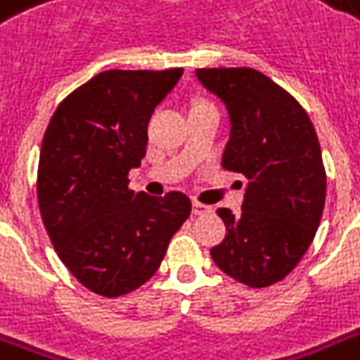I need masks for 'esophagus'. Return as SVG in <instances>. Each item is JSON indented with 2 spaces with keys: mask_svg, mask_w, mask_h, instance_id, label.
I'll return each mask as SVG.
<instances>
[{
  "mask_svg": "<svg viewBox=\"0 0 360 360\" xmlns=\"http://www.w3.org/2000/svg\"><path fill=\"white\" fill-rule=\"evenodd\" d=\"M192 213L196 214H207V213H213V207L211 205H205V203H200V202H194L192 203Z\"/></svg>",
  "mask_w": 360,
  "mask_h": 360,
  "instance_id": "1",
  "label": "esophagus"
}]
</instances>
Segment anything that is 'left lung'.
Wrapping results in <instances>:
<instances>
[{"instance_id":"obj_1","label":"left lung","mask_w":360,"mask_h":360,"mask_svg":"<svg viewBox=\"0 0 360 360\" xmlns=\"http://www.w3.org/2000/svg\"><path fill=\"white\" fill-rule=\"evenodd\" d=\"M196 76L230 114L222 166L248 181L239 214L217 211L228 233L211 256L240 284L267 288L297 267L323 214L327 175L318 134L297 98L259 70L198 69Z\"/></svg>"}]
</instances>
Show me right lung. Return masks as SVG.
I'll return each instance as SVG.
<instances>
[{
	"instance_id": "right-lung-1",
	"label": "right lung",
	"mask_w": 360,
	"mask_h": 360,
	"mask_svg": "<svg viewBox=\"0 0 360 360\" xmlns=\"http://www.w3.org/2000/svg\"><path fill=\"white\" fill-rule=\"evenodd\" d=\"M181 75L104 70L67 95L46 127L37 169L42 222L65 267L97 295L146 284L191 214L183 192L155 198L129 188L153 110Z\"/></svg>"
}]
</instances>
